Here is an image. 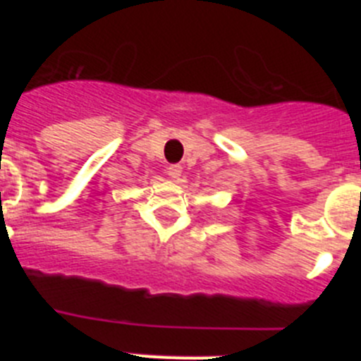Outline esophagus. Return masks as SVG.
<instances>
[{
	"label": "esophagus",
	"instance_id": "34e87169",
	"mask_svg": "<svg viewBox=\"0 0 361 361\" xmlns=\"http://www.w3.org/2000/svg\"><path fill=\"white\" fill-rule=\"evenodd\" d=\"M168 175H170L173 180H178L180 178V175H183V166L180 164H171L170 168H168Z\"/></svg>",
	"mask_w": 361,
	"mask_h": 361
}]
</instances>
